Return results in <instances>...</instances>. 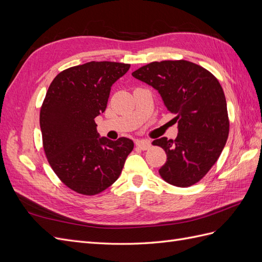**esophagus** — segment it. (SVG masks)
Returning <instances> with one entry per match:
<instances>
[{
    "instance_id": "esophagus-1",
    "label": "esophagus",
    "mask_w": 262,
    "mask_h": 262,
    "mask_svg": "<svg viewBox=\"0 0 262 262\" xmlns=\"http://www.w3.org/2000/svg\"><path fill=\"white\" fill-rule=\"evenodd\" d=\"M136 145H137V147H139L141 149L146 150L150 147V145H152V144H150V142L148 140H138L136 142Z\"/></svg>"
}]
</instances>
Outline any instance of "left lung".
Instances as JSON below:
<instances>
[{
	"label": "left lung",
	"mask_w": 262,
	"mask_h": 262,
	"mask_svg": "<svg viewBox=\"0 0 262 262\" xmlns=\"http://www.w3.org/2000/svg\"><path fill=\"white\" fill-rule=\"evenodd\" d=\"M132 75L157 90L178 121L175 140L161 138L152 143L167 155L158 170L161 177L181 188L196 184L219 160L229 132L226 99L217 78L186 60L150 62Z\"/></svg>",
	"instance_id": "8db88e82"
}]
</instances>
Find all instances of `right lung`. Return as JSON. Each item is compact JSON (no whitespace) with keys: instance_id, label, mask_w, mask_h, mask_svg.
I'll use <instances>...</instances> for the list:
<instances>
[{"instance_id":"1","label":"right lung","mask_w":262,"mask_h":262,"mask_svg":"<svg viewBox=\"0 0 262 262\" xmlns=\"http://www.w3.org/2000/svg\"><path fill=\"white\" fill-rule=\"evenodd\" d=\"M130 64L92 61L53 78L40 109L42 144L51 168L68 188L84 195L104 191L119 178L133 142L99 138L95 118L107 107L112 85Z\"/></svg>"}]
</instances>
